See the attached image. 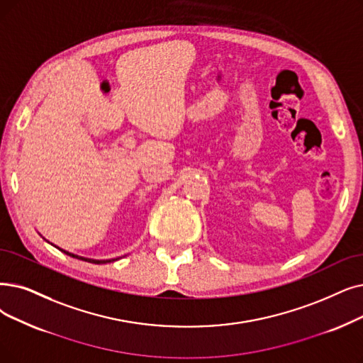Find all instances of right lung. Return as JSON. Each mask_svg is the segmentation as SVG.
<instances>
[{
	"label": "right lung",
	"instance_id": "add662e5",
	"mask_svg": "<svg viewBox=\"0 0 363 363\" xmlns=\"http://www.w3.org/2000/svg\"><path fill=\"white\" fill-rule=\"evenodd\" d=\"M41 235V234H40ZM43 238V235H41ZM44 239V238H43ZM47 243H50V245H53L52 242H49L47 239H44ZM55 247H57L59 250H62L64 252V254H67V255H69V257H72V258H77V259H82V261H86V262H91V264H108V262H113V261H117V259H120V257L118 258H111V259H93V258H86V257H82V255H77V254H72V252H68V250H65V249H62V247H59V246H56V245H53Z\"/></svg>",
	"mask_w": 363,
	"mask_h": 363
}]
</instances>
